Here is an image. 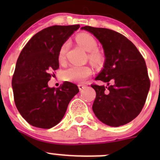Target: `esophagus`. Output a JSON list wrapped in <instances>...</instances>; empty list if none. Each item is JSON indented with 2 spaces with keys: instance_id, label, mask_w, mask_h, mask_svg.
<instances>
[{
  "instance_id": "1",
  "label": "esophagus",
  "mask_w": 160,
  "mask_h": 160,
  "mask_svg": "<svg viewBox=\"0 0 160 160\" xmlns=\"http://www.w3.org/2000/svg\"><path fill=\"white\" fill-rule=\"evenodd\" d=\"M78 88H79V89H80V90H82L83 88H85V85L82 84V83H80V84H78Z\"/></svg>"
}]
</instances>
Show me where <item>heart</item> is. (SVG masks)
<instances>
[{
    "mask_svg": "<svg viewBox=\"0 0 160 160\" xmlns=\"http://www.w3.org/2000/svg\"><path fill=\"white\" fill-rule=\"evenodd\" d=\"M76 41L79 46H81L87 52H89L88 58L90 61L94 65H99L102 61V55L99 51L97 50L98 42L93 35L88 33H80L76 37ZM69 47V43L67 42H64L61 46L59 50V62H63L65 60L66 54ZM92 69L88 66L79 67V66H72L67 70H64L62 73L63 79L67 81L73 82V83H83L92 75Z\"/></svg>",
    "mask_w": 160,
    "mask_h": 160,
    "instance_id": "b5f03b06",
    "label": "heart"
}]
</instances>
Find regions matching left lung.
Instances as JSON below:
<instances>
[{
  "label": "left lung",
  "mask_w": 160,
  "mask_h": 160,
  "mask_svg": "<svg viewBox=\"0 0 160 160\" xmlns=\"http://www.w3.org/2000/svg\"><path fill=\"white\" fill-rule=\"evenodd\" d=\"M102 44L104 68L95 78L108 86L92 84L96 98L92 109L105 125L118 127L132 122L142 110L150 88L144 58L129 39L104 28L82 27Z\"/></svg>",
  "instance_id": "1"
}]
</instances>
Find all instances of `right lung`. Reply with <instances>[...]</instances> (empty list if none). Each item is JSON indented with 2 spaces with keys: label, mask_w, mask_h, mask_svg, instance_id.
<instances>
[{
  "label": "right lung",
  "mask_w": 160,
  "mask_h": 160,
  "mask_svg": "<svg viewBox=\"0 0 160 160\" xmlns=\"http://www.w3.org/2000/svg\"><path fill=\"white\" fill-rule=\"evenodd\" d=\"M80 25H53L35 34L21 52L12 77L14 100L21 115L32 126L51 128L63 118L79 92L74 83L64 82L50 88L48 82L58 70L59 50Z\"/></svg>",
  "instance_id": "obj_1"
}]
</instances>
